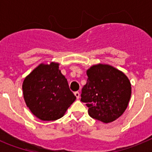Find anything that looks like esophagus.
Returning a JSON list of instances; mask_svg holds the SVG:
<instances>
[{
  "label": "esophagus",
  "mask_w": 152,
  "mask_h": 152,
  "mask_svg": "<svg viewBox=\"0 0 152 152\" xmlns=\"http://www.w3.org/2000/svg\"><path fill=\"white\" fill-rule=\"evenodd\" d=\"M75 96L77 97V99H79V98H80V93H79L78 91H76V92H75Z\"/></svg>",
  "instance_id": "34e87169"
}]
</instances>
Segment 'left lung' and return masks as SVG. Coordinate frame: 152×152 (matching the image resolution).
Listing matches in <instances>:
<instances>
[{
  "label": "left lung",
  "mask_w": 152,
  "mask_h": 152,
  "mask_svg": "<svg viewBox=\"0 0 152 152\" xmlns=\"http://www.w3.org/2000/svg\"><path fill=\"white\" fill-rule=\"evenodd\" d=\"M88 81L80 101L94 119L109 123L121 116L128 107L131 83L126 75L110 64H97L87 70Z\"/></svg>",
  "instance_id": "obj_1"
}]
</instances>
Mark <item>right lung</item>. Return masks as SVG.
I'll return each instance as SVG.
<instances>
[{
	"mask_svg": "<svg viewBox=\"0 0 152 152\" xmlns=\"http://www.w3.org/2000/svg\"><path fill=\"white\" fill-rule=\"evenodd\" d=\"M59 64L41 63L24 78V100L32 113L43 121H53L64 115L76 96L70 91Z\"/></svg>",
	"mask_w": 152,
	"mask_h": 152,
	"instance_id": "right-lung-1",
	"label": "right lung"
}]
</instances>
